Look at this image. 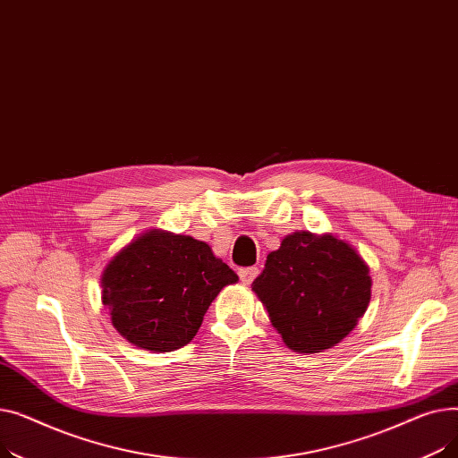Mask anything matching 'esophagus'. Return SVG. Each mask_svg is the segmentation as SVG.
I'll return each mask as SVG.
<instances>
[{
	"instance_id": "esophagus-1",
	"label": "esophagus",
	"mask_w": 458,
	"mask_h": 458,
	"mask_svg": "<svg viewBox=\"0 0 458 458\" xmlns=\"http://www.w3.org/2000/svg\"><path fill=\"white\" fill-rule=\"evenodd\" d=\"M258 276V267H247V269H239V278H242L243 284H252V280Z\"/></svg>"
}]
</instances>
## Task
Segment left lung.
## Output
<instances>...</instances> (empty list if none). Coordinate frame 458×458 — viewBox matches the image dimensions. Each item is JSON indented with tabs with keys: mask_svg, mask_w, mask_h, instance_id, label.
I'll use <instances>...</instances> for the list:
<instances>
[{
	"mask_svg": "<svg viewBox=\"0 0 458 458\" xmlns=\"http://www.w3.org/2000/svg\"><path fill=\"white\" fill-rule=\"evenodd\" d=\"M252 290L287 347L321 352L340 344L364 316L371 276L342 239L295 232L267 256Z\"/></svg>",
	"mask_w": 458,
	"mask_h": 458,
	"instance_id": "obj_1",
	"label": "left lung"
}]
</instances>
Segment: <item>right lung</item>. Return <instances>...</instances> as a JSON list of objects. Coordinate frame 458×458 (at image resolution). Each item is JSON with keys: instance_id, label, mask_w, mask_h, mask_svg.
Listing matches in <instances>:
<instances>
[{"instance_id": "right-lung-1", "label": "right lung", "mask_w": 458, "mask_h": 458, "mask_svg": "<svg viewBox=\"0 0 458 458\" xmlns=\"http://www.w3.org/2000/svg\"><path fill=\"white\" fill-rule=\"evenodd\" d=\"M235 282L237 275L209 245L152 230L109 261L102 301L130 344L168 352L195 338L213 299Z\"/></svg>"}]
</instances>
